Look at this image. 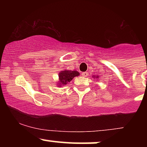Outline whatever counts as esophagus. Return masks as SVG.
<instances>
[{
  "mask_svg": "<svg viewBox=\"0 0 147 147\" xmlns=\"http://www.w3.org/2000/svg\"><path fill=\"white\" fill-rule=\"evenodd\" d=\"M82 75L84 77H86L87 76H88V72H82Z\"/></svg>",
  "mask_w": 147,
  "mask_h": 147,
  "instance_id": "esophagus-1",
  "label": "esophagus"
}]
</instances>
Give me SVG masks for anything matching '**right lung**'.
<instances>
[{"label":"right lung","instance_id":"right-lung-1","mask_svg":"<svg viewBox=\"0 0 147 147\" xmlns=\"http://www.w3.org/2000/svg\"><path fill=\"white\" fill-rule=\"evenodd\" d=\"M78 75H79V73L77 71H72V70L61 71L59 74V86H61L62 85L67 84V83L70 82L74 77H77Z\"/></svg>","mask_w":147,"mask_h":147}]
</instances>
